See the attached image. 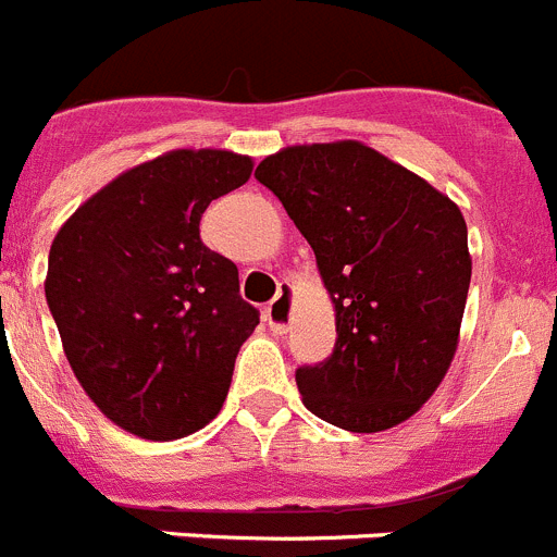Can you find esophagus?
I'll list each match as a JSON object with an SVG mask.
<instances>
[{
  "label": "esophagus",
  "instance_id": "obj_1",
  "mask_svg": "<svg viewBox=\"0 0 557 557\" xmlns=\"http://www.w3.org/2000/svg\"><path fill=\"white\" fill-rule=\"evenodd\" d=\"M289 321H293V289L284 284L273 301L264 307V323L270 326V332L284 334L289 329Z\"/></svg>",
  "mask_w": 557,
  "mask_h": 557
}]
</instances>
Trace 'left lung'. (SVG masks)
Wrapping results in <instances>:
<instances>
[{"mask_svg":"<svg viewBox=\"0 0 557 557\" xmlns=\"http://www.w3.org/2000/svg\"><path fill=\"white\" fill-rule=\"evenodd\" d=\"M256 181L312 245L334 304L332 357L295 371L307 410L348 432L416 416L455 359L469 295L457 203L362 141L284 147Z\"/></svg>","mask_w":557,"mask_h":557,"instance_id":"left-lung-1","label":"left lung"}]
</instances>
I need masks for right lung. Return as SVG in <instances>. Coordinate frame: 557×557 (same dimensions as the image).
I'll list each match as a JSON object with an SVG mask.
<instances>
[{"mask_svg":"<svg viewBox=\"0 0 557 557\" xmlns=\"http://www.w3.org/2000/svg\"><path fill=\"white\" fill-rule=\"evenodd\" d=\"M231 150H170L122 172L61 225L44 293L88 398L131 435L203 430L259 312L239 273L200 243L211 200L250 178Z\"/></svg>","mask_w":557,"mask_h":557,"instance_id":"right-lung-1","label":"right lung"}]
</instances>
